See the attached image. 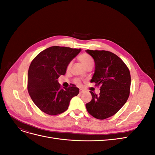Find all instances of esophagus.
Returning <instances> with one entry per match:
<instances>
[{
    "label": "esophagus",
    "instance_id": "1",
    "mask_svg": "<svg viewBox=\"0 0 155 155\" xmlns=\"http://www.w3.org/2000/svg\"><path fill=\"white\" fill-rule=\"evenodd\" d=\"M84 92H85V91H84L83 89H81V88L80 90H79V94H81L83 93Z\"/></svg>",
    "mask_w": 155,
    "mask_h": 155
}]
</instances>
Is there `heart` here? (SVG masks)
Returning a JSON list of instances; mask_svg holds the SVG:
<instances>
[{"label":"heart","mask_w":155,"mask_h":155,"mask_svg":"<svg viewBox=\"0 0 155 155\" xmlns=\"http://www.w3.org/2000/svg\"><path fill=\"white\" fill-rule=\"evenodd\" d=\"M78 59L79 60V61H80L83 64V66L85 67V68H86L89 66H93L94 63V61L93 58L90 55H88L87 54H83L80 55L79 56ZM70 67V64H68V68H69Z\"/></svg>","instance_id":"obj_1"}]
</instances>
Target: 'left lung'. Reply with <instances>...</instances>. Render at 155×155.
Masks as SVG:
<instances>
[{
    "mask_svg": "<svg viewBox=\"0 0 155 155\" xmlns=\"http://www.w3.org/2000/svg\"><path fill=\"white\" fill-rule=\"evenodd\" d=\"M94 60L95 70L91 83L101 85L100 94L91 91L92 100L86 104L88 112L104 120L113 116L127 101L130 74L124 62L116 54L105 50H87Z\"/></svg>",
    "mask_w": 155,
    "mask_h": 155,
    "instance_id": "1",
    "label": "left lung"
}]
</instances>
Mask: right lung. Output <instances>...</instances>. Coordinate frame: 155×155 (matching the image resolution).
Listing matches in <instances>:
<instances>
[{
    "label": "right lung",
    "instance_id": "right-lung-1",
    "mask_svg": "<svg viewBox=\"0 0 155 155\" xmlns=\"http://www.w3.org/2000/svg\"><path fill=\"white\" fill-rule=\"evenodd\" d=\"M81 48L54 46L42 51L32 61L28 73V91L35 105L49 115L63 113L79 94L76 85L62 88L58 82Z\"/></svg>",
    "mask_w": 155,
    "mask_h": 155
}]
</instances>
